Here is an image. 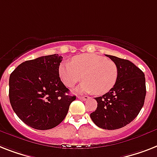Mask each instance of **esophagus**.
<instances>
[{
	"label": "esophagus",
	"mask_w": 157,
	"mask_h": 157,
	"mask_svg": "<svg viewBox=\"0 0 157 157\" xmlns=\"http://www.w3.org/2000/svg\"><path fill=\"white\" fill-rule=\"evenodd\" d=\"M78 98L81 99V100H89V99L90 98V97L89 96H79Z\"/></svg>",
	"instance_id": "esophagus-1"
}]
</instances>
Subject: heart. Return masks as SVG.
<instances>
[{
  "label": "heart",
  "instance_id": "1",
  "mask_svg": "<svg viewBox=\"0 0 157 157\" xmlns=\"http://www.w3.org/2000/svg\"><path fill=\"white\" fill-rule=\"evenodd\" d=\"M59 74L67 87H73L82 79L85 81L77 91L102 95L114 88L118 76V67L114 62L96 54H81L73 57L72 63L63 62Z\"/></svg>",
  "mask_w": 157,
  "mask_h": 157
}]
</instances>
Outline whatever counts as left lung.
Listing matches in <instances>:
<instances>
[{
    "mask_svg": "<svg viewBox=\"0 0 157 157\" xmlns=\"http://www.w3.org/2000/svg\"><path fill=\"white\" fill-rule=\"evenodd\" d=\"M118 69L117 82L110 91L95 98L96 110L90 118L100 128L116 130L135 119L144 104V73L131 61L106 55Z\"/></svg>",
    "mask_w": 157,
    "mask_h": 157,
    "instance_id": "obj_1",
    "label": "left lung"
}]
</instances>
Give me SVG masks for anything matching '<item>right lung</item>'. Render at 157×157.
<instances>
[{
    "label": "right lung",
    "mask_w": 157,
    "mask_h": 157,
    "mask_svg": "<svg viewBox=\"0 0 157 157\" xmlns=\"http://www.w3.org/2000/svg\"><path fill=\"white\" fill-rule=\"evenodd\" d=\"M62 59L54 54L25 61L10 74V104L17 117L34 129L58 126L76 99L59 77Z\"/></svg>",
    "instance_id": "right-lung-1"
}]
</instances>
